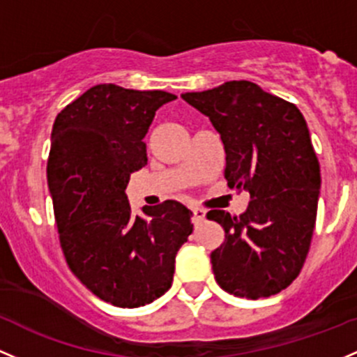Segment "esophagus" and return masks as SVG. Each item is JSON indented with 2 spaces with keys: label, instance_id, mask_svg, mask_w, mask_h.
<instances>
[{
  "label": "esophagus",
  "instance_id": "obj_1",
  "mask_svg": "<svg viewBox=\"0 0 357 357\" xmlns=\"http://www.w3.org/2000/svg\"><path fill=\"white\" fill-rule=\"evenodd\" d=\"M205 215H206V211L203 208H193V222L195 223L203 222L205 220Z\"/></svg>",
  "mask_w": 357,
  "mask_h": 357
}]
</instances>
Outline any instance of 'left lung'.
I'll use <instances>...</instances> for the list:
<instances>
[{
	"mask_svg": "<svg viewBox=\"0 0 357 357\" xmlns=\"http://www.w3.org/2000/svg\"><path fill=\"white\" fill-rule=\"evenodd\" d=\"M181 98L220 134L227 185L250 195L238 217L206 213L225 230L210 254L215 280L241 298L276 295L300 274L315 229L322 179L307 121L295 105L250 81Z\"/></svg>",
	"mask_w": 357,
	"mask_h": 357,
	"instance_id": "obj_1",
	"label": "left lung"
}]
</instances>
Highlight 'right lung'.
Returning <instances> with one entry per match:
<instances>
[{
    "label": "right lung",
    "instance_id": "obj_1",
    "mask_svg": "<svg viewBox=\"0 0 357 357\" xmlns=\"http://www.w3.org/2000/svg\"><path fill=\"white\" fill-rule=\"evenodd\" d=\"M166 91L96 84L68 105L52 127L47 183L59 238L74 276L121 308L144 307L171 288L176 254L193 232L174 199L132 215V172L147 164L144 137Z\"/></svg>",
    "mask_w": 357,
    "mask_h": 357
}]
</instances>
